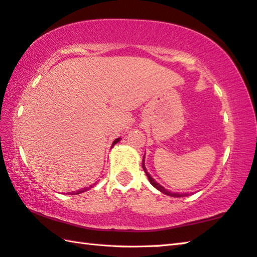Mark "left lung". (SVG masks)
Segmentation results:
<instances>
[{
	"label": "left lung",
	"instance_id": "obj_1",
	"mask_svg": "<svg viewBox=\"0 0 257 257\" xmlns=\"http://www.w3.org/2000/svg\"><path fill=\"white\" fill-rule=\"evenodd\" d=\"M145 157V156H144ZM143 168H144V170H145V173H146V175H147V177H148V179H149V182H150V184H152L155 188H157L158 190H160V192L162 193H164V194H166V195H169V196H174V197H182V196H184V194H176V193H170V192H168L167 189H165L162 185H159L157 182H155V179L152 177V176H150L148 173H147V170H146V167H145V164H144V159H143Z\"/></svg>",
	"mask_w": 257,
	"mask_h": 257
}]
</instances>
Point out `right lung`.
Here are the masks:
<instances>
[{
  "instance_id": "obj_1",
  "label": "right lung",
  "mask_w": 257,
  "mask_h": 257,
  "mask_svg": "<svg viewBox=\"0 0 257 257\" xmlns=\"http://www.w3.org/2000/svg\"><path fill=\"white\" fill-rule=\"evenodd\" d=\"M119 139H120V138H118V139H115V140H114V142H113V144H112V146H114L115 144H117V143L119 142ZM87 189H88V187H85V188H84V189H82V190H78V192H77V194H80V193H82V192H85V190H87ZM74 194H75V193L73 192V193H72V195H74Z\"/></svg>"
}]
</instances>
